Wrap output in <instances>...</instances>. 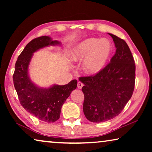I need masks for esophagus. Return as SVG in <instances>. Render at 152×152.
Masks as SVG:
<instances>
[{
	"label": "esophagus",
	"mask_w": 152,
	"mask_h": 152,
	"mask_svg": "<svg viewBox=\"0 0 152 152\" xmlns=\"http://www.w3.org/2000/svg\"><path fill=\"white\" fill-rule=\"evenodd\" d=\"M84 86V84H83V83H82L81 82H78V84H77V87H78V88H80V89H81L82 88V86Z\"/></svg>",
	"instance_id": "esophagus-1"
}]
</instances>
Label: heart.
I'll use <instances>...</instances> for the list:
<instances>
[{"mask_svg": "<svg viewBox=\"0 0 152 152\" xmlns=\"http://www.w3.org/2000/svg\"><path fill=\"white\" fill-rule=\"evenodd\" d=\"M112 50L108 39L90 38L77 46L71 55L74 61H84L83 68L88 73H96L106 64Z\"/></svg>", "mask_w": 152, "mask_h": 152, "instance_id": "obj_1", "label": "heart"}]
</instances>
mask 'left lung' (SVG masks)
Returning <instances> with one entry per match:
<instances>
[{
    "label": "left lung",
    "instance_id": "1",
    "mask_svg": "<svg viewBox=\"0 0 152 152\" xmlns=\"http://www.w3.org/2000/svg\"><path fill=\"white\" fill-rule=\"evenodd\" d=\"M116 52L110 62L94 75L80 77L84 84L83 111L93 123L104 122L119 115L132 97L135 87V61L127 43L110 34Z\"/></svg>",
    "mask_w": 152,
    "mask_h": 152
}]
</instances>
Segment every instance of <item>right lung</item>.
Instances as JSON below:
<instances>
[{
  "label": "right lung",
  "instance_id": "obj_1",
  "mask_svg": "<svg viewBox=\"0 0 152 152\" xmlns=\"http://www.w3.org/2000/svg\"><path fill=\"white\" fill-rule=\"evenodd\" d=\"M60 44L48 36L33 39L25 46L17 58L12 76L15 88L22 107L37 119L53 123L60 119L61 109L71 92L76 88L77 80H73L66 85H53L40 88L30 80L28 66L33 53L41 48Z\"/></svg>",
  "mask_w": 152,
  "mask_h": 152
}]
</instances>
